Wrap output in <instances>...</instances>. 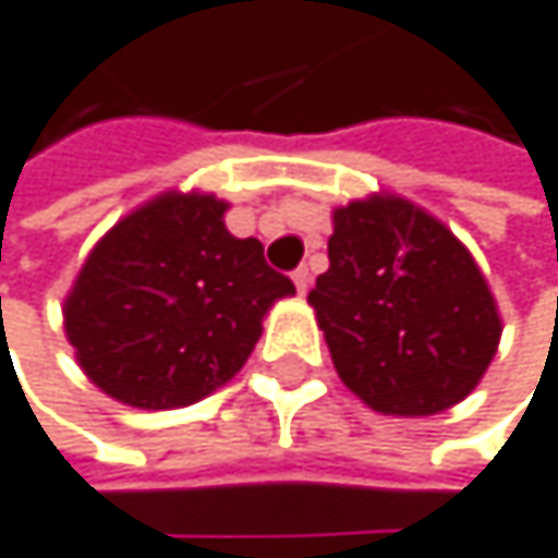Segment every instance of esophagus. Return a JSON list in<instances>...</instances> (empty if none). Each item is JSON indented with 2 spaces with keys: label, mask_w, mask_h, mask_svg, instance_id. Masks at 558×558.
<instances>
[{
  "label": "esophagus",
  "mask_w": 558,
  "mask_h": 558,
  "mask_svg": "<svg viewBox=\"0 0 558 558\" xmlns=\"http://www.w3.org/2000/svg\"><path fill=\"white\" fill-rule=\"evenodd\" d=\"M292 282H295L299 295H305V292H310V286H313V272L305 269V266H299V269L292 272Z\"/></svg>",
  "instance_id": "34e87169"
}]
</instances>
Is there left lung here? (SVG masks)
<instances>
[{
  "mask_svg": "<svg viewBox=\"0 0 558 558\" xmlns=\"http://www.w3.org/2000/svg\"><path fill=\"white\" fill-rule=\"evenodd\" d=\"M339 379L383 415H436L480 386L502 319L469 248L399 196L332 213L310 292Z\"/></svg>",
  "mask_w": 558,
  "mask_h": 558,
  "instance_id": "1",
  "label": "left lung"
}]
</instances>
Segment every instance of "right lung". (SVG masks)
Segmentation results:
<instances>
[{
	"label": "right lung",
	"instance_id": "1",
	"mask_svg": "<svg viewBox=\"0 0 558 558\" xmlns=\"http://www.w3.org/2000/svg\"><path fill=\"white\" fill-rule=\"evenodd\" d=\"M226 209L209 192H162L96 242L62 316L106 396L135 409L206 399L245 366L272 302L295 292L259 239L226 229Z\"/></svg>",
	"mask_w": 558,
	"mask_h": 558
}]
</instances>
